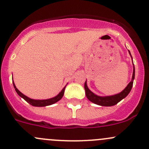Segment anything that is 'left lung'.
<instances>
[{"label":"left lung","mask_w":149,"mask_h":149,"mask_svg":"<svg viewBox=\"0 0 149 149\" xmlns=\"http://www.w3.org/2000/svg\"><path fill=\"white\" fill-rule=\"evenodd\" d=\"M129 52V54H131V52ZM132 57V56H131ZM135 78V67L133 65V76H132V79L131 82L128 83L127 87L123 90L122 92L118 94L114 95L111 96H105V97H101V96H98L97 95L94 94L93 92L90 91L89 88L87 86V82L85 81V94L86 97L90 101L95 104H97L98 105H101V106H113V105H116L118 102H119L121 100L125 98L131 92L132 87H133V79Z\"/></svg>","instance_id":"left-lung-1"}]
</instances>
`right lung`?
<instances>
[{"label": "right lung", "instance_id": "add662e5", "mask_svg": "<svg viewBox=\"0 0 149 149\" xmlns=\"http://www.w3.org/2000/svg\"><path fill=\"white\" fill-rule=\"evenodd\" d=\"M13 87H14V88H15V90H16V92L17 93V94L18 95H19L20 97L24 98V99L25 100L26 102H28L30 105H33V106H35V107L47 106V105H52V104L55 103V102H58L59 100H60L62 99V97H63L64 93V90H65V87H66V86H65V87L62 89V91H61L60 93H59V94H58L57 95L54 97H52V98H50V99H47V100H33V99H31V98L28 97L27 96L24 95L23 93H21V92H20L19 90L16 88V85H15L13 81Z\"/></svg>", "mask_w": 149, "mask_h": 149}]
</instances>
